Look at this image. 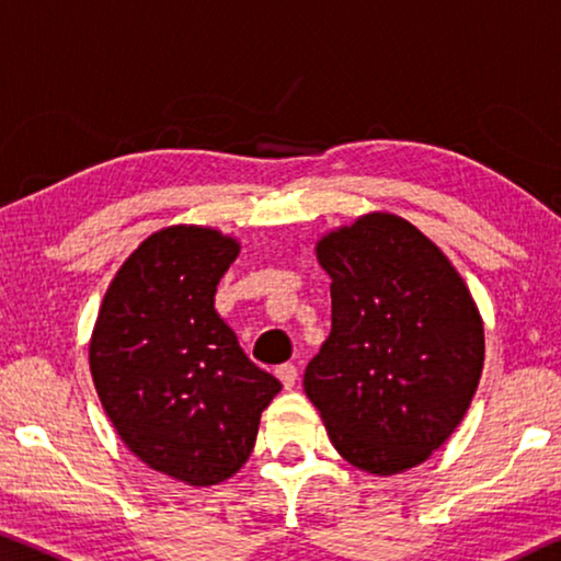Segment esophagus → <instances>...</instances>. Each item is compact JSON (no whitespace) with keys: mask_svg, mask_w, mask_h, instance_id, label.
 Masks as SVG:
<instances>
[{"mask_svg":"<svg viewBox=\"0 0 561 561\" xmlns=\"http://www.w3.org/2000/svg\"><path fill=\"white\" fill-rule=\"evenodd\" d=\"M275 376L280 378V383L286 386V389H293V386H296V381H298V368L293 364H283V366L275 368Z\"/></svg>","mask_w":561,"mask_h":561,"instance_id":"esophagus-1","label":"esophagus"}]
</instances>
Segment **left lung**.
<instances>
[{"label": "left lung", "mask_w": 561, "mask_h": 561, "mask_svg": "<svg viewBox=\"0 0 561 561\" xmlns=\"http://www.w3.org/2000/svg\"><path fill=\"white\" fill-rule=\"evenodd\" d=\"M316 257L331 275V333L306 366V396L356 469L419 467L461 424L484 368L467 283L393 213L325 232Z\"/></svg>", "instance_id": "left-lung-1"}]
</instances>
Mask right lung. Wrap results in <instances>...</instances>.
<instances>
[{"mask_svg": "<svg viewBox=\"0 0 561 561\" xmlns=\"http://www.w3.org/2000/svg\"><path fill=\"white\" fill-rule=\"evenodd\" d=\"M238 253V240L215 228L152 232L119 265L90 339L94 389L119 438L187 486L240 471L280 391L215 310Z\"/></svg>", "mask_w": 561, "mask_h": 561, "instance_id": "add662e5", "label": "right lung"}]
</instances>
